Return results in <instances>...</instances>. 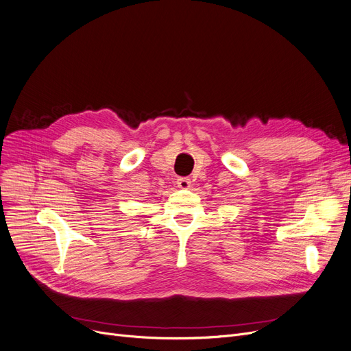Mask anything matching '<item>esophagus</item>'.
<instances>
[{
  "mask_svg": "<svg viewBox=\"0 0 351 351\" xmlns=\"http://www.w3.org/2000/svg\"><path fill=\"white\" fill-rule=\"evenodd\" d=\"M176 183H178V186L180 189H189L191 188V179H188V178H179L176 180Z\"/></svg>",
  "mask_w": 351,
  "mask_h": 351,
  "instance_id": "1",
  "label": "esophagus"
}]
</instances>
